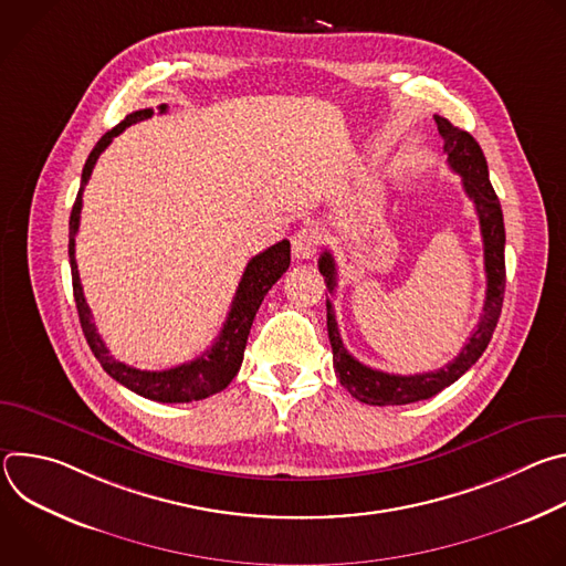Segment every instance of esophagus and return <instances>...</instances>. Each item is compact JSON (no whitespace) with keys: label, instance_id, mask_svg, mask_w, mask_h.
<instances>
[{"label":"esophagus","instance_id":"esophagus-1","mask_svg":"<svg viewBox=\"0 0 566 566\" xmlns=\"http://www.w3.org/2000/svg\"><path fill=\"white\" fill-rule=\"evenodd\" d=\"M293 258L297 260H308L315 255L317 251V232L313 228H300L295 234H293Z\"/></svg>","mask_w":566,"mask_h":566}]
</instances>
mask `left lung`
I'll return each instance as SVG.
<instances>
[{
    "instance_id": "left-lung-1",
    "label": "left lung",
    "mask_w": 566,
    "mask_h": 566,
    "mask_svg": "<svg viewBox=\"0 0 566 566\" xmlns=\"http://www.w3.org/2000/svg\"><path fill=\"white\" fill-rule=\"evenodd\" d=\"M439 134L443 138V151L448 154V166L461 177L463 190L474 203L481 239H483V269H486V302H483V313L476 329L470 334L468 343L459 352V356L437 371L412 374V376H398L371 369L358 363L343 345L336 311L332 300L327 297V332L329 343L334 349V369L340 378V385L360 402L367 406H408V402L426 400L457 378H461L476 360L486 352L493 332L497 327V319L502 313L504 289H506V262H504V244H506V230H504V214L500 199L489 179V164L483 156L479 143L463 129L454 127L448 118L434 116ZM319 273L325 275L329 293L336 289V262L329 251H325L317 260Z\"/></svg>"
}]
</instances>
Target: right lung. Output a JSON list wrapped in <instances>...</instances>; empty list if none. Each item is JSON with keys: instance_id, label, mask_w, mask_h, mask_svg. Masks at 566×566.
I'll return each mask as SVG.
<instances>
[{"instance_id": "1", "label": "right lung", "mask_w": 566, "mask_h": 566, "mask_svg": "<svg viewBox=\"0 0 566 566\" xmlns=\"http://www.w3.org/2000/svg\"><path fill=\"white\" fill-rule=\"evenodd\" d=\"M166 109H168V105L158 107L160 114H166ZM151 114H154L151 109H138V112L125 116L123 123H118L114 129H109L96 143V147L92 149L87 164L83 168V179H80V190H77V197H75V203L71 210V219H69V264H71V280H73V297H75V306H77V315H80V325H83V334H85L94 356L98 358L103 369L114 380H118L127 389L136 391L143 398H149V400L190 402V400H201V398H208V396L226 389L230 385V380L237 376L241 360H244V349H247V340H249V334L253 327L255 313H258L264 295L286 273V269L291 264V244L286 239H282L275 247L266 249L264 253L255 255L249 262V266H247L244 275H241V282L237 286V293L232 297L223 327H221L219 336L214 338V345L208 352H203L199 358L184 363L179 367H172V369L147 371V369L129 367V365L116 360L114 356H109V349L105 347L103 338L96 332V325L92 319V308L83 293V284H80V273H77V264H75V234H77V226H80V210H83V192L94 172L98 156L114 140V136H118L125 127H129L138 120H145Z\"/></svg>"}]
</instances>
